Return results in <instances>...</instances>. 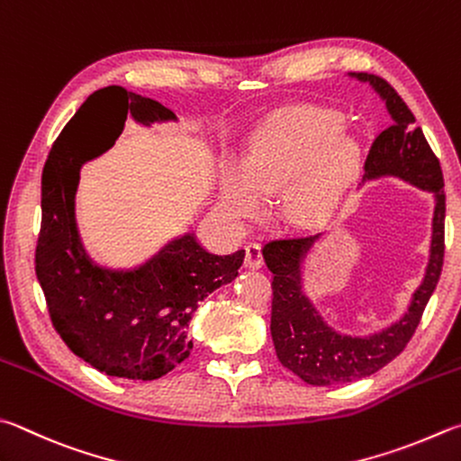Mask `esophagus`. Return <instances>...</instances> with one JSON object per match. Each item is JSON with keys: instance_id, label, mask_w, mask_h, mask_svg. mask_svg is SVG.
<instances>
[{"instance_id": "1", "label": "esophagus", "mask_w": 461, "mask_h": 461, "mask_svg": "<svg viewBox=\"0 0 461 461\" xmlns=\"http://www.w3.org/2000/svg\"><path fill=\"white\" fill-rule=\"evenodd\" d=\"M246 267L249 270H258V267L264 266V256H262V246L259 244H248L246 246Z\"/></svg>"}]
</instances>
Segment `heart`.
Segmentation results:
<instances>
[{
    "label": "heart",
    "instance_id": "heart-1",
    "mask_svg": "<svg viewBox=\"0 0 461 461\" xmlns=\"http://www.w3.org/2000/svg\"><path fill=\"white\" fill-rule=\"evenodd\" d=\"M330 108L290 106L267 114L248 140L244 163L228 158L221 171V209L241 225L278 189L276 209L296 228L329 220L363 167L361 143L342 132Z\"/></svg>",
    "mask_w": 461,
    "mask_h": 461
}]
</instances>
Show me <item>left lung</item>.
<instances>
[{
    "label": "left lung",
    "instance_id": "left-lung-1",
    "mask_svg": "<svg viewBox=\"0 0 461 461\" xmlns=\"http://www.w3.org/2000/svg\"><path fill=\"white\" fill-rule=\"evenodd\" d=\"M348 77L366 82L379 95L391 116V124L375 139L366 157L363 183L395 177L431 194V238L428 266L407 311L395 322L365 337L332 329L306 294V258L324 233L274 240L264 246L266 266L274 274L270 330L276 355L286 369L318 387L353 383L391 363L413 337L438 286L443 266L446 195L438 157L433 155L423 131L415 124L413 113L387 80L366 72H348Z\"/></svg>",
    "mask_w": 461,
    "mask_h": 461
}]
</instances>
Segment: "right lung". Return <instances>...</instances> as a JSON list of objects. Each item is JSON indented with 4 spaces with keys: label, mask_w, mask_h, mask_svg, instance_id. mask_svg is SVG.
<instances>
[{
    "label": "right lung",
    "mask_w": 461,
    "mask_h": 461,
    "mask_svg": "<svg viewBox=\"0 0 461 461\" xmlns=\"http://www.w3.org/2000/svg\"><path fill=\"white\" fill-rule=\"evenodd\" d=\"M111 115L113 128L97 127L96 120L111 123ZM127 116L143 127L177 121L153 98L108 86L80 106L50 149L36 276L54 329L74 355L108 376L155 381L189 357L187 330L199 303L236 280L246 252L212 254L189 230L132 267L100 266L90 258L77 221L80 169L90 158L86 140L95 129H113V147Z\"/></svg>",
    "instance_id": "1"
}]
</instances>
